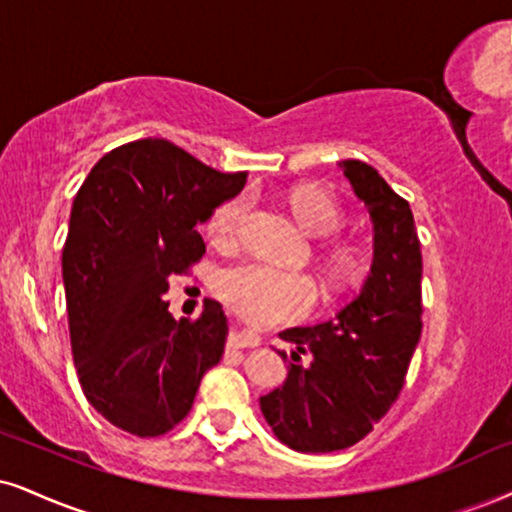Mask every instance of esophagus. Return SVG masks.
I'll use <instances>...</instances> for the list:
<instances>
[{
	"label": "esophagus",
	"mask_w": 512,
	"mask_h": 512,
	"mask_svg": "<svg viewBox=\"0 0 512 512\" xmlns=\"http://www.w3.org/2000/svg\"><path fill=\"white\" fill-rule=\"evenodd\" d=\"M258 344H261V337L246 330H235L227 337V346H230V349H254Z\"/></svg>",
	"instance_id": "1"
}]
</instances>
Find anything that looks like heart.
I'll return each instance as SVG.
<instances>
[{"label":"heart","mask_w":512,"mask_h":512,"mask_svg":"<svg viewBox=\"0 0 512 512\" xmlns=\"http://www.w3.org/2000/svg\"><path fill=\"white\" fill-rule=\"evenodd\" d=\"M296 220L315 237H332L344 227V211L332 194L315 187H299L289 197ZM249 199L244 194L227 199L211 213L206 232L216 246H232L239 237ZM325 263L337 285H349L361 273V263L351 246L332 242ZM216 294L232 311L256 325H282L306 318L318 304V282L304 270L277 266L263 258L225 266L216 275Z\"/></svg>","instance_id":"b5f03b06"}]
</instances>
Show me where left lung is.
<instances>
[{"instance_id": "left-lung-1", "label": "left lung", "mask_w": 512, "mask_h": 512, "mask_svg": "<svg viewBox=\"0 0 512 512\" xmlns=\"http://www.w3.org/2000/svg\"><path fill=\"white\" fill-rule=\"evenodd\" d=\"M368 206L375 258L361 294L337 318L280 334L296 351L282 387L261 396L275 437L301 453L358 444L399 399L422 332V251L408 201L365 161H342ZM306 355L309 363L300 365ZM287 361V353H280Z\"/></svg>"}]
</instances>
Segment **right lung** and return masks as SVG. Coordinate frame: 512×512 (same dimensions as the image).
<instances>
[{"label": "right lung", "instance_id": "add662e5", "mask_svg": "<svg viewBox=\"0 0 512 512\" xmlns=\"http://www.w3.org/2000/svg\"><path fill=\"white\" fill-rule=\"evenodd\" d=\"M244 185V170L147 137L104 154L75 194L61 256L68 330L82 394L111 425L170 432L223 358V306L206 299L197 320H175L163 296L204 256L197 225Z\"/></svg>", "mask_w": 512, "mask_h": 512}]
</instances>
